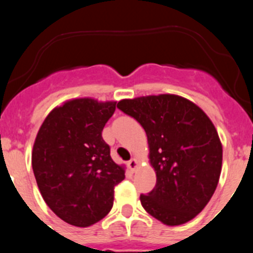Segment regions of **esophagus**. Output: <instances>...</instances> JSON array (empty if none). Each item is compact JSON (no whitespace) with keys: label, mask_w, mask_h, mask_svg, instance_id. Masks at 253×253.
Wrapping results in <instances>:
<instances>
[{"label":"esophagus","mask_w":253,"mask_h":253,"mask_svg":"<svg viewBox=\"0 0 253 253\" xmlns=\"http://www.w3.org/2000/svg\"><path fill=\"white\" fill-rule=\"evenodd\" d=\"M127 167L129 168V170H131V171H136L137 167H138V162H137L136 158H132L129 162H127Z\"/></svg>","instance_id":"1"}]
</instances>
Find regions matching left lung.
I'll return each mask as SVG.
<instances>
[{"instance_id": "1", "label": "left lung", "mask_w": 253, "mask_h": 253, "mask_svg": "<svg viewBox=\"0 0 253 253\" xmlns=\"http://www.w3.org/2000/svg\"><path fill=\"white\" fill-rule=\"evenodd\" d=\"M117 108L147 133L157 183L139 197L143 208L167 225L187 223L207 206L220 177L223 148L213 122L172 94L124 99Z\"/></svg>"}]
</instances>
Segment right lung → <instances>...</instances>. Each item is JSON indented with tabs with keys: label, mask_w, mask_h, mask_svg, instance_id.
<instances>
[{
	"label": "right lung",
	"mask_w": 253,
	"mask_h": 253,
	"mask_svg": "<svg viewBox=\"0 0 253 253\" xmlns=\"http://www.w3.org/2000/svg\"><path fill=\"white\" fill-rule=\"evenodd\" d=\"M115 101L73 99L47 115L35 138L32 165L42 198L71 225L86 228L111 211L125 169L101 137Z\"/></svg>",
	"instance_id": "1"
}]
</instances>
